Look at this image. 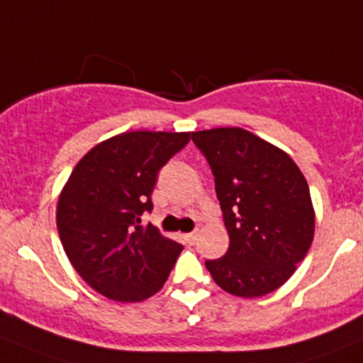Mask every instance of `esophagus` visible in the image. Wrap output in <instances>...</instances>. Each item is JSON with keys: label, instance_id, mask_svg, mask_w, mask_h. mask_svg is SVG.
<instances>
[{"label": "esophagus", "instance_id": "34e87169", "mask_svg": "<svg viewBox=\"0 0 363 363\" xmlns=\"http://www.w3.org/2000/svg\"><path fill=\"white\" fill-rule=\"evenodd\" d=\"M184 238H186V241H188V242H195L196 241V238H199V232H189V234H186L184 235Z\"/></svg>", "mask_w": 363, "mask_h": 363}]
</instances>
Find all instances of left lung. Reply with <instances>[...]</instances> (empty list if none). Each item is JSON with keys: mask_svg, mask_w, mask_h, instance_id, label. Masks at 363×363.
<instances>
[{"mask_svg": "<svg viewBox=\"0 0 363 363\" xmlns=\"http://www.w3.org/2000/svg\"><path fill=\"white\" fill-rule=\"evenodd\" d=\"M214 175L227 253L206 260L214 282L239 298L273 293L314 239L315 213L303 174L287 152L241 128L191 133Z\"/></svg>", "mask_w": 363, "mask_h": 363, "instance_id": "left-lung-1", "label": "left lung"}]
</instances>
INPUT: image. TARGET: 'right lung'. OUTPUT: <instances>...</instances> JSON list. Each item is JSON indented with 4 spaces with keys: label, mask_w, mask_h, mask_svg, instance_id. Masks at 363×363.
Instances as JSON below:
<instances>
[{
    "label": "right lung",
    "mask_w": 363,
    "mask_h": 363,
    "mask_svg": "<svg viewBox=\"0 0 363 363\" xmlns=\"http://www.w3.org/2000/svg\"><path fill=\"white\" fill-rule=\"evenodd\" d=\"M189 133L129 131L88 150L60 193L56 227L77 275L108 300L135 303L167 282L182 245L142 214L152 211L157 172Z\"/></svg>",
    "instance_id": "right-lung-1"
}]
</instances>
